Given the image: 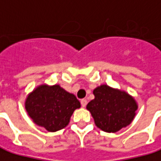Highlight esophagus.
<instances>
[{
    "mask_svg": "<svg viewBox=\"0 0 161 161\" xmlns=\"http://www.w3.org/2000/svg\"><path fill=\"white\" fill-rule=\"evenodd\" d=\"M86 104H87V101L86 99H82L81 100V105H82V107H86Z\"/></svg>",
    "mask_w": 161,
    "mask_h": 161,
    "instance_id": "esophagus-1",
    "label": "esophagus"
}]
</instances>
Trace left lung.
Returning a JSON list of instances; mask_svg holds the SVG:
<instances>
[{
  "label": "left lung",
  "instance_id": "8db88e82",
  "mask_svg": "<svg viewBox=\"0 0 161 161\" xmlns=\"http://www.w3.org/2000/svg\"><path fill=\"white\" fill-rule=\"evenodd\" d=\"M93 93L94 99L88 103L86 109L98 128L116 132L132 122L138 105L130 94L106 85L96 87Z\"/></svg>",
  "mask_w": 161,
  "mask_h": 161
}]
</instances>
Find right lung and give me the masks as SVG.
Returning a JSON list of instances; mask_svg holds the SVG:
<instances>
[{
  "mask_svg": "<svg viewBox=\"0 0 161 161\" xmlns=\"http://www.w3.org/2000/svg\"><path fill=\"white\" fill-rule=\"evenodd\" d=\"M80 102L58 85H41L28 95L25 109L33 122L48 131H57L68 124Z\"/></svg>",
  "mask_w": 161,
  "mask_h": 161,
  "instance_id": "1",
  "label": "right lung"
}]
</instances>
